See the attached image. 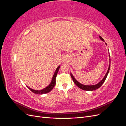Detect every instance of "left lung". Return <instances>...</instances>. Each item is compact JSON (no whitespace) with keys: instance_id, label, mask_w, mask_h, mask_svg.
<instances>
[{"instance_id":"left-lung-1","label":"left lung","mask_w":126,"mask_h":126,"mask_svg":"<svg viewBox=\"0 0 126 126\" xmlns=\"http://www.w3.org/2000/svg\"><path fill=\"white\" fill-rule=\"evenodd\" d=\"M99 38H100V39L101 40L104 41V39H103L100 36H99ZM106 44L107 45L106 43ZM110 64H109V68H108V71H107V73H106V75L105 76L104 78H103L102 80H101L98 83H97V84L95 85H91V86L83 85L81 84V83H79L78 81H77V80H76L75 79V78L74 77L73 75H72L71 73H70V75H71V77L72 80H73V81L74 82V83H75L76 85L79 88H80V89H82L83 90L93 91V90H96V89H98L99 88H100L102 86V85L103 84V83H104V82H105V80H106L107 77V75H108V74L109 73V70H110Z\"/></svg>"}]
</instances>
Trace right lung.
<instances>
[{"label":"right lung","instance_id":"obj_1","mask_svg":"<svg viewBox=\"0 0 126 126\" xmlns=\"http://www.w3.org/2000/svg\"><path fill=\"white\" fill-rule=\"evenodd\" d=\"M60 66H59L58 67V68H57L55 72V74L53 76V77L52 79V80L51 81V83L49 84V85L48 86H47V87H46L45 88L42 89L41 90H33L32 89H31L30 88H29V87H27L28 88L31 90L32 93L36 94H47L49 92H50V91L53 89V88H54L56 85V78L57 77V73H58V70L59 69V68H60Z\"/></svg>","mask_w":126,"mask_h":126}]
</instances>
